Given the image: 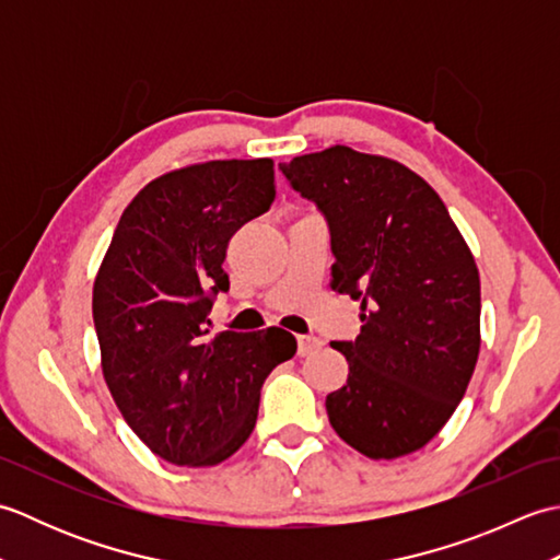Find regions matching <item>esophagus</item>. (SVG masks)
I'll return each instance as SVG.
<instances>
[{"label":"esophagus","mask_w":560,"mask_h":560,"mask_svg":"<svg viewBox=\"0 0 560 560\" xmlns=\"http://www.w3.org/2000/svg\"><path fill=\"white\" fill-rule=\"evenodd\" d=\"M317 349H323V339L311 337V335H301L299 337V355H311Z\"/></svg>","instance_id":"esophagus-1"}]
</instances>
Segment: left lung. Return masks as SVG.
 Instances as JSON below:
<instances>
[{
	"label": "left lung",
	"mask_w": 560,
	"mask_h": 560,
	"mask_svg": "<svg viewBox=\"0 0 560 560\" xmlns=\"http://www.w3.org/2000/svg\"><path fill=\"white\" fill-rule=\"evenodd\" d=\"M325 213L331 289L361 301V335L331 341L349 377L327 395L337 435L371 459L421 450L467 392L481 349V281L435 189L407 165L329 147L281 165Z\"/></svg>",
	"instance_id": "8db88e82"
}]
</instances>
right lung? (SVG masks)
Here are the masks:
<instances>
[{
	"label": "right lung",
	"mask_w": 560,
	"mask_h": 560,
	"mask_svg": "<svg viewBox=\"0 0 560 560\" xmlns=\"http://www.w3.org/2000/svg\"><path fill=\"white\" fill-rule=\"evenodd\" d=\"M273 197L271 159L163 173L122 211L93 281L105 385L141 443L177 467H213L241 450L261 383L295 353L281 327L209 337L231 237Z\"/></svg>",
	"instance_id": "add662e5"
}]
</instances>
